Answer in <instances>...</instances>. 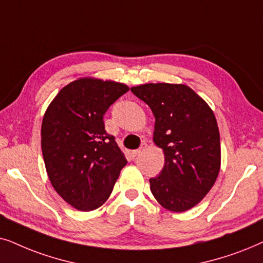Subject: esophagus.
Here are the masks:
<instances>
[{
    "label": "esophagus",
    "mask_w": 263,
    "mask_h": 263,
    "mask_svg": "<svg viewBox=\"0 0 263 263\" xmlns=\"http://www.w3.org/2000/svg\"><path fill=\"white\" fill-rule=\"evenodd\" d=\"M145 149H146V144H145V143H143V144L139 146V149L134 150V152H132V154H134V156H137V155H139V154H142L143 152H144Z\"/></svg>",
    "instance_id": "esophagus-1"
}]
</instances>
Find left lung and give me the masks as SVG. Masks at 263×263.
Segmentation results:
<instances>
[{
	"label": "left lung",
	"mask_w": 263,
	"mask_h": 263,
	"mask_svg": "<svg viewBox=\"0 0 263 263\" xmlns=\"http://www.w3.org/2000/svg\"><path fill=\"white\" fill-rule=\"evenodd\" d=\"M155 117L153 141L163 150L164 166L150 178V190L171 212L195 207L218 178L221 148L212 108L184 84L149 83L131 87Z\"/></svg>",
	"instance_id": "left-lung-1"
}]
</instances>
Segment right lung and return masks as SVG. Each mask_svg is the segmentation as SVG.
I'll return each instance as SVG.
<instances>
[{
	"label": "right lung",
	"mask_w": 263,
	"mask_h": 263,
	"mask_svg": "<svg viewBox=\"0 0 263 263\" xmlns=\"http://www.w3.org/2000/svg\"><path fill=\"white\" fill-rule=\"evenodd\" d=\"M129 89L122 83L79 78L59 91L42 121V153L49 180L73 208L95 211L109 197L127 160L103 115Z\"/></svg>",
	"instance_id": "obj_1"
}]
</instances>
